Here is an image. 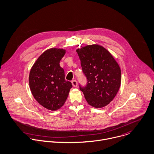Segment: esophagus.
I'll use <instances>...</instances> for the list:
<instances>
[{"instance_id": "1", "label": "esophagus", "mask_w": 154, "mask_h": 154, "mask_svg": "<svg viewBox=\"0 0 154 154\" xmlns=\"http://www.w3.org/2000/svg\"><path fill=\"white\" fill-rule=\"evenodd\" d=\"M72 85L75 87H77L78 86V82L76 81V80H73L72 81Z\"/></svg>"}]
</instances>
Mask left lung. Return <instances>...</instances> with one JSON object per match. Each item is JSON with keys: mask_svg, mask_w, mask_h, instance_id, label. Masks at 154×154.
Returning a JSON list of instances; mask_svg holds the SVG:
<instances>
[{"mask_svg": "<svg viewBox=\"0 0 154 154\" xmlns=\"http://www.w3.org/2000/svg\"><path fill=\"white\" fill-rule=\"evenodd\" d=\"M82 71L87 79L85 87L79 86L89 105L102 108L115 97L121 85V69L111 53L98 44L76 49Z\"/></svg>", "mask_w": 154, "mask_h": 154, "instance_id": "8db88e82", "label": "left lung"}]
</instances>
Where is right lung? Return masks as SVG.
I'll list each match as a JSON object with an SVG mask.
<instances>
[{"label":"right lung","mask_w":154,"mask_h":154,"mask_svg":"<svg viewBox=\"0 0 154 154\" xmlns=\"http://www.w3.org/2000/svg\"><path fill=\"white\" fill-rule=\"evenodd\" d=\"M63 48H51L37 59L30 70L29 85L35 99L45 109L54 111L62 107L69 95L72 83L65 79L60 60L65 55Z\"/></svg>","instance_id":"obj_1"}]
</instances>
